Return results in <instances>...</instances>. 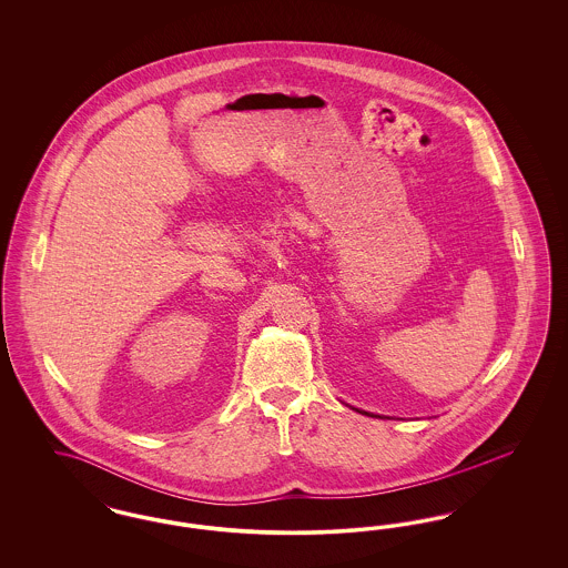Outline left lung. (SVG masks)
Returning <instances> with one entry per match:
<instances>
[{"label":"left lung","mask_w":568,"mask_h":568,"mask_svg":"<svg viewBox=\"0 0 568 568\" xmlns=\"http://www.w3.org/2000/svg\"><path fill=\"white\" fill-rule=\"evenodd\" d=\"M359 413H364V410H359ZM364 415H368V413H364ZM373 417V415H371Z\"/></svg>","instance_id":"obj_1"}]
</instances>
